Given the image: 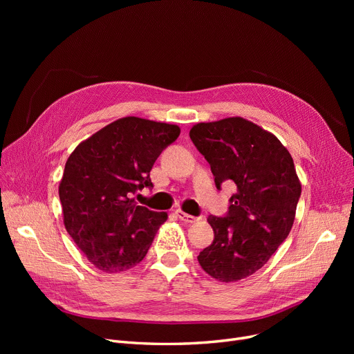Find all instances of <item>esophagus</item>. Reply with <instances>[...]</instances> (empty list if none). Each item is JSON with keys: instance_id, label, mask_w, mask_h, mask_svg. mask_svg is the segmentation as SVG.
<instances>
[{"instance_id": "1", "label": "esophagus", "mask_w": 354, "mask_h": 354, "mask_svg": "<svg viewBox=\"0 0 354 354\" xmlns=\"http://www.w3.org/2000/svg\"><path fill=\"white\" fill-rule=\"evenodd\" d=\"M175 214L178 215V218H179L180 221L187 222V224H194V222L198 221L196 216H192V215H189V214H187V212H183V211H180V209H176Z\"/></svg>"}]
</instances>
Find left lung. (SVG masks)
I'll use <instances>...</instances> for the list:
<instances>
[{
	"mask_svg": "<svg viewBox=\"0 0 354 354\" xmlns=\"http://www.w3.org/2000/svg\"><path fill=\"white\" fill-rule=\"evenodd\" d=\"M189 136L205 156L216 188L235 185L225 218L208 216L214 243L199 252L202 270L234 283L261 268L288 236L301 183L287 147L244 118L196 123Z\"/></svg>",
	"mask_w": 354,
	"mask_h": 354,
	"instance_id": "obj_1",
	"label": "left lung"
}]
</instances>
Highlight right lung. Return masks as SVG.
Here are the masks:
<instances>
[{
    "mask_svg": "<svg viewBox=\"0 0 354 354\" xmlns=\"http://www.w3.org/2000/svg\"><path fill=\"white\" fill-rule=\"evenodd\" d=\"M180 133L176 124L127 116L77 145L59 185L63 222L88 261L103 272L138 266L167 219L136 205L133 195L152 188V166Z\"/></svg>",
    "mask_w": 354,
    "mask_h": 354,
    "instance_id": "obj_1",
    "label": "right lung"
}]
</instances>
